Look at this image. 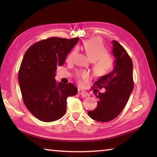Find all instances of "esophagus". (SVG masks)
<instances>
[{
	"instance_id": "esophagus-1",
	"label": "esophagus",
	"mask_w": 157,
	"mask_h": 157,
	"mask_svg": "<svg viewBox=\"0 0 157 157\" xmlns=\"http://www.w3.org/2000/svg\"><path fill=\"white\" fill-rule=\"evenodd\" d=\"M78 94L79 95H82V96H83V97H86V95H88V94H87L86 92H85L84 91H83V90H82L80 89H78Z\"/></svg>"
}]
</instances>
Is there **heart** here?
<instances>
[{"mask_svg":"<svg viewBox=\"0 0 157 157\" xmlns=\"http://www.w3.org/2000/svg\"><path fill=\"white\" fill-rule=\"evenodd\" d=\"M83 48L85 52L91 62H94V70L95 75L103 76L107 75L113 66V60L111 55L107 52V49L99 39L92 38L84 42ZM75 51L68 55V62L73 60ZM78 82L81 84L82 81H86L89 78V73L86 71H78L77 73Z\"/></svg>","mask_w":157,"mask_h":157,"instance_id":"b5f03b06","label":"heart"}]
</instances>
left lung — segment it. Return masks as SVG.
I'll use <instances>...</instances> for the list:
<instances>
[{
  "label": "left lung",
  "mask_w": 157,
  "mask_h": 157,
  "mask_svg": "<svg viewBox=\"0 0 157 157\" xmlns=\"http://www.w3.org/2000/svg\"><path fill=\"white\" fill-rule=\"evenodd\" d=\"M113 44L112 54L115 58L113 71L95 82L94 88H105V93H95L98 99L97 107L88 115L98 122H109L116 118L129 100L134 89L133 63L128 53L117 41ZM98 91V89L94 90Z\"/></svg>",
  "instance_id": "obj_1"
}]
</instances>
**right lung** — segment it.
I'll use <instances>...</instances> for the list:
<instances>
[{"instance_id": "add662e5", "label": "right lung", "mask_w": 157, "mask_h": 157, "mask_svg": "<svg viewBox=\"0 0 157 157\" xmlns=\"http://www.w3.org/2000/svg\"><path fill=\"white\" fill-rule=\"evenodd\" d=\"M78 41L79 37H50L36 42L25 53L18 82L25 107L39 120L52 122L62 118L66 111L67 98L78 92L72 83H57L55 78L57 67L63 64Z\"/></svg>"}]
</instances>
